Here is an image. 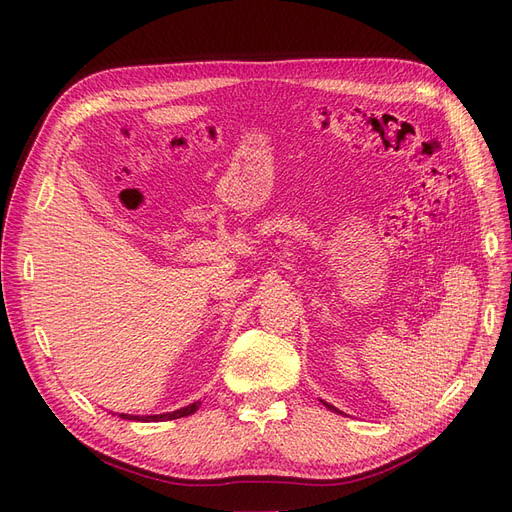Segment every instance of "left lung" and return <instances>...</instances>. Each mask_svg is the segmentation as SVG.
Returning a JSON list of instances; mask_svg holds the SVG:
<instances>
[{"mask_svg": "<svg viewBox=\"0 0 512 512\" xmlns=\"http://www.w3.org/2000/svg\"><path fill=\"white\" fill-rule=\"evenodd\" d=\"M329 408H331V406H329Z\"/></svg>", "mask_w": 512, "mask_h": 512, "instance_id": "left-lung-1", "label": "left lung"}]
</instances>
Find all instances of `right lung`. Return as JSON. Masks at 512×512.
I'll return each instance as SVG.
<instances>
[{
  "label": "right lung",
  "instance_id": "add662e5",
  "mask_svg": "<svg viewBox=\"0 0 512 512\" xmlns=\"http://www.w3.org/2000/svg\"><path fill=\"white\" fill-rule=\"evenodd\" d=\"M200 406V401H194V404L185 406L181 410L175 412H166V414H156V416H132V414H119L121 418H128V421H173V418H181V416H188L194 414Z\"/></svg>",
  "mask_w": 512,
  "mask_h": 512
}]
</instances>
